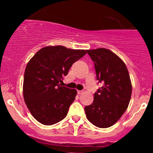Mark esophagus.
Here are the masks:
<instances>
[{
    "mask_svg": "<svg viewBox=\"0 0 153 153\" xmlns=\"http://www.w3.org/2000/svg\"><path fill=\"white\" fill-rule=\"evenodd\" d=\"M82 94H83V91H78V94L80 95Z\"/></svg>",
    "mask_w": 153,
    "mask_h": 153,
    "instance_id": "obj_1",
    "label": "esophagus"
}]
</instances>
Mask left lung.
I'll list each match as a JSON object with an SVG mask.
<instances>
[{"instance_id":"obj_1","label":"left lung","mask_w":153,"mask_h":153,"mask_svg":"<svg viewBox=\"0 0 153 153\" xmlns=\"http://www.w3.org/2000/svg\"><path fill=\"white\" fill-rule=\"evenodd\" d=\"M94 62L96 78L103 86L94 94L93 103L85 107L88 120L99 128L114 124L127 110L131 83L124 62L105 48L86 50Z\"/></svg>"}]
</instances>
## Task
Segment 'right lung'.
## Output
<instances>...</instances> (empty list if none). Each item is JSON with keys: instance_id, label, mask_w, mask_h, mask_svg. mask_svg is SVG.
<instances>
[{"instance_id": "add662e5", "label": "right lung", "mask_w": 153, "mask_h": 153, "mask_svg": "<svg viewBox=\"0 0 153 153\" xmlns=\"http://www.w3.org/2000/svg\"><path fill=\"white\" fill-rule=\"evenodd\" d=\"M86 54L84 50L49 46L39 50L28 62L24 73L23 94L26 106L44 125L60 122L75 101V89L62 86L73 63Z\"/></svg>"}]
</instances>
